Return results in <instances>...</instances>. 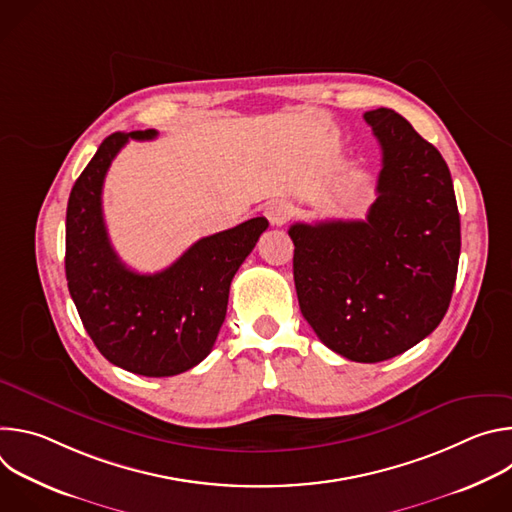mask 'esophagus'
<instances>
[{
    "mask_svg": "<svg viewBox=\"0 0 512 512\" xmlns=\"http://www.w3.org/2000/svg\"><path fill=\"white\" fill-rule=\"evenodd\" d=\"M265 216H267V221L273 225V227H281V225H285L287 221H289V216H291V206L285 202V200H279V198H275V200H269L267 204H265Z\"/></svg>",
    "mask_w": 512,
    "mask_h": 512,
    "instance_id": "1",
    "label": "esophagus"
}]
</instances>
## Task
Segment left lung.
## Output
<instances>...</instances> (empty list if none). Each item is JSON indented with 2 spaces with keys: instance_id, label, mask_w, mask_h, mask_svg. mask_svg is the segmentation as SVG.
Instances as JSON below:
<instances>
[{
  "instance_id": "left-lung-1",
  "label": "left lung",
  "mask_w": 512,
  "mask_h": 512,
  "mask_svg": "<svg viewBox=\"0 0 512 512\" xmlns=\"http://www.w3.org/2000/svg\"><path fill=\"white\" fill-rule=\"evenodd\" d=\"M364 121L383 152L367 221L296 223L294 281L318 338L354 362L393 358L448 312L460 259V214L442 154L381 107Z\"/></svg>"
}]
</instances>
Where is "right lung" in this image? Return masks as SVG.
<instances>
[{"label":"right lung","mask_w":512,"mask_h":512,"mask_svg":"<svg viewBox=\"0 0 512 512\" xmlns=\"http://www.w3.org/2000/svg\"><path fill=\"white\" fill-rule=\"evenodd\" d=\"M156 129L113 133L70 190L66 281L99 352L129 373L174 377L202 362L221 330L231 281L269 227L263 216L196 241L160 273H135L115 253L103 218V182L129 139Z\"/></svg>","instance_id":"1"}]
</instances>
